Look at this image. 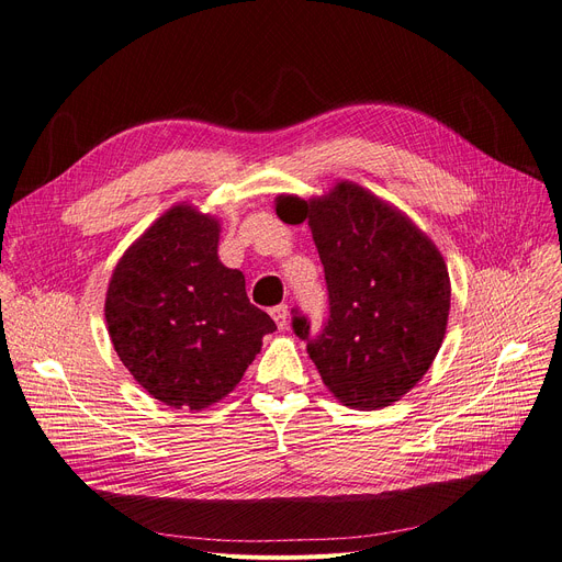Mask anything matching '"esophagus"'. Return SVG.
I'll list each match as a JSON object with an SVG mask.
<instances>
[{"label":"esophagus","mask_w":562,"mask_h":562,"mask_svg":"<svg viewBox=\"0 0 562 562\" xmlns=\"http://www.w3.org/2000/svg\"><path fill=\"white\" fill-rule=\"evenodd\" d=\"M270 315H273V319H276V324L280 329H284L286 327V322H289V307L282 303V305H276L273 311H270Z\"/></svg>","instance_id":"obj_1"}]
</instances>
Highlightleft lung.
I'll list each match as a JSON object with an SVG mask.
<instances>
[{"label": "left lung", "mask_w": 562, "mask_h": 562, "mask_svg": "<svg viewBox=\"0 0 562 562\" xmlns=\"http://www.w3.org/2000/svg\"><path fill=\"white\" fill-rule=\"evenodd\" d=\"M313 231L331 315L317 338L294 317L324 385L342 406L375 411L400 402L437 357L450 313V278L439 247L406 212L348 179L319 195L280 193Z\"/></svg>", "instance_id": "1"}]
</instances>
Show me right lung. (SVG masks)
<instances>
[{
  "label": "right lung",
  "instance_id": "1",
  "mask_svg": "<svg viewBox=\"0 0 562 562\" xmlns=\"http://www.w3.org/2000/svg\"><path fill=\"white\" fill-rule=\"evenodd\" d=\"M220 216L175 203L116 261L104 296L112 346L137 385L205 411L240 383L276 322L220 261Z\"/></svg>",
  "mask_w": 562,
  "mask_h": 562
}]
</instances>
